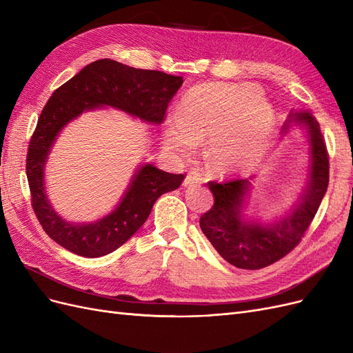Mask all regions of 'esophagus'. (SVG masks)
Masks as SVG:
<instances>
[{"label": "esophagus", "mask_w": 353, "mask_h": 353, "mask_svg": "<svg viewBox=\"0 0 353 353\" xmlns=\"http://www.w3.org/2000/svg\"><path fill=\"white\" fill-rule=\"evenodd\" d=\"M201 183V176L200 174H196V172H191V174H187V176L184 178V185L185 187H190V185H194V184H200Z\"/></svg>", "instance_id": "esophagus-1"}]
</instances>
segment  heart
<instances>
[{"mask_svg":"<svg viewBox=\"0 0 353 353\" xmlns=\"http://www.w3.org/2000/svg\"><path fill=\"white\" fill-rule=\"evenodd\" d=\"M271 104L245 83H201L179 101L175 119L163 125V144L179 159L206 140L208 165L228 175L250 169L261 159L274 128Z\"/></svg>","mask_w":353,"mask_h":353,"instance_id":"1","label":"heart"}]
</instances>
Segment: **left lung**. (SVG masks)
<instances>
[{
	"mask_svg": "<svg viewBox=\"0 0 353 353\" xmlns=\"http://www.w3.org/2000/svg\"><path fill=\"white\" fill-rule=\"evenodd\" d=\"M293 126H302L307 132L311 154L309 183L301 200L281 219L261 223L244 218V203L250 191L249 179L208 183L215 203L201 215L200 228L222 258L237 268L261 270L290 253L311 225L327 191L328 153L318 122L307 112H292L283 126V134Z\"/></svg>",
	"mask_w": 353,
	"mask_h": 353,
	"instance_id": "obj_1",
	"label": "left lung"
}]
</instances>
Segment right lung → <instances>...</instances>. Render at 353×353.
Wrapping results in <instances>:
<instances>
[{
	"mask_svg": "<svg viewBox=\"0 0 353 353\" xmlns=\"http://www.w3.org/2000/svg\"><path fill=\"white\" fill-rule=\"evenodd\" d=\"M183 82V77L103 59L85 66L52 92L32 134L26 157L32 208L48 237L85 258L109 254L141 228L160 196L181 185L183 174H169L152 163L141 165L109 215L90 223H73L63 219L48 201L44 169L57 135L74 117L99 108H113L159 125Z\"/></svg>",
	"mask_w": 353,
	"mask_h": 353,
	"instance_id": "add662e5",
	"label": "right lung"
}]
</instances>
